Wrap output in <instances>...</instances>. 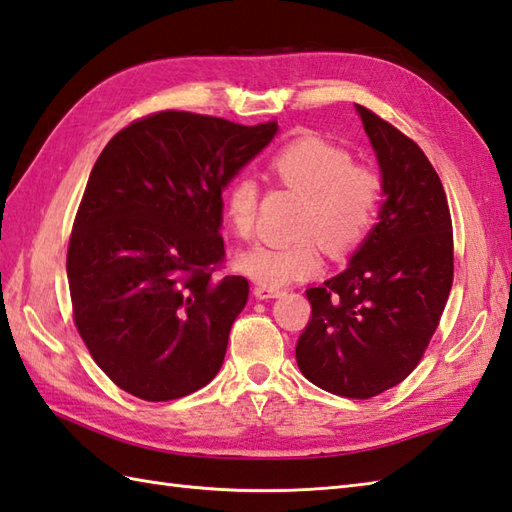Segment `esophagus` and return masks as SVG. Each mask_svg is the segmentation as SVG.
<instances>
[{
    "label": "esophagus",
    "instance_id": "1",
    "mask_svg": "<svg viewBox=\"0 0 512 512\" xmlns=\"http://www.w3.org/2000/svg\"><path fill=\"white\" fill-rule=\"evenodd\" d=\"M253 292H255L257 299H277V297L284 295L286 290H281V288H268V286H255Z\"/></svg>",
    "mask_w": 512,
    "mask_h": 512
}]
</instances>
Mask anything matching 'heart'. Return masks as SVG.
<instances>
[{
  "label": "heart",
  "mask_w": 512,
  "mask_h": 512,
  "mask_svg": "<svg viewBox=\"0 0 512 512\" xmlns=\"http://www.w3.org/2000/svg\"><path fill=\"white\" fill-rule=\"evenodd\" d=\"M268 176L295 189L303 200L288 242H259L235 257L242 275L259 286L281 288L319 273L321 244L334 255L361 246L378 222L383 184L376 173L352 162L339 145L317 134H301L268 158ZM259 187L246 176L235 178L224 193V220L237 237L255 231Z\"/></svg>",
  "instance_id": "heart-1"
}]
</instances>
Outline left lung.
<instances>
[{
	"mask_svg": "<svg viewBox=\"0 0 512 512\" xmlns=\"http://www.w3.org/2000/svg\"><path fill=\"white\" fill-rule=\"evenodd\" d=\"M356 112L387 200L350 266L306 290L312 314L295 354L310 383L367 400L416 369L438 328L453 286V226L424 151L367 107Z\"/></svg>",
	"mask_w": 512,
	"mask_h": 512,
	"instance_id": "1",
	"label": "left lung"
}]
</instances>
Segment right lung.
Here are the masks:
<instances>
[{"label":"right lung","mask_w":512,"mask_h":512,"mask_svg":"<svg viewBox=\"0 0 512 512\" xmlns=\"http://www.w3.org/2000/svg\"><path fill=\"white\" fill-rule=\"evenodd\" d=\"M277 132L165 110L101 151L68 244L72 317L114 385L149 402L209 385L248 281L222 275V191Z\"/></svg>","instance_id":"1"}]
</instances>
